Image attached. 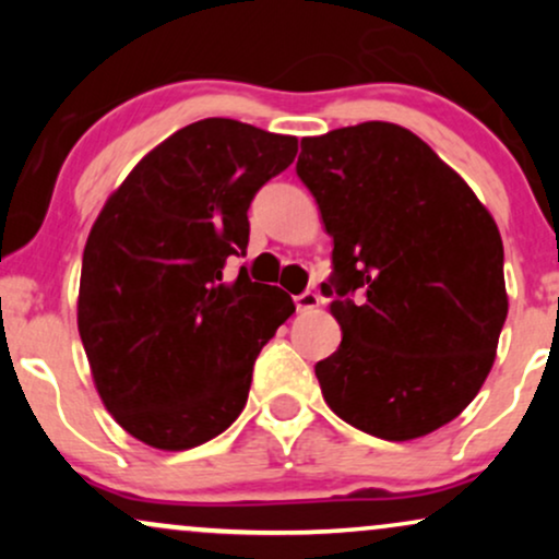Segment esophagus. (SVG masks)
I'll list each match as a JSON object with an SVG mask.
<instances>
[{"instance_id": "obj_1", "label": "esophagus", "mask_w": 559, "mask_h": 559, "mask_svg": "<svg viewBox=\"0 0 559 559\" xmlns=\"http://www.w3.org/2000/svg\"><path fill=\"white\" fill-rule=\"evenodd\" d=\"M294 301H297V310L299 312H310V310H316V307L320 305V297H318L316 292H301Z\"/></svg>"}]
</instances>
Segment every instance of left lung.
Listing matches in <instances>:
<instances>
[{
	"instance_id": "8db88e82",
	"label": "left lung",
	"mask_w": 559,
	"mask_h": 559,
	"mask_svg": "<svg viewBox=\"0 0 559 559\" xmlns=\"http://www.w3.org/2000/svg\"><path fill=\"white\" fill-rule=\"evenodd\" d=\"M297 176L333 239L320 292L342 344L316 365L325 402L386 441L447 426L484 386L507 318L489 210L426 141L381 120L301 139Z\"/></svg>"
}]
</instances>
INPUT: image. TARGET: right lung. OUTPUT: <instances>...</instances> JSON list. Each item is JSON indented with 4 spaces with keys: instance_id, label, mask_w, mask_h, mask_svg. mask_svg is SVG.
Instances as JSON below:
<instances>
[{
    "instance_id": "obj_1",
    "label": "right lung",
    "mask_w": 559,
    "mask_h": 559,
    "mask_svg": "<svg viewBox=\"0 0 559 559\" xmlns=\"http://www.w3.org/2000/svg\"><path fill=\"white\" fill-rule=\"evenodd\" d=\"M297 139L228 118L181 128L107 199L83 249L79 333L102 402L133 439L181 452L241 415L292 297L241 267L247 210Z\"/></svg>"
}]
</instances>
